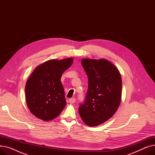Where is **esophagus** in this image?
<instances>
[{
  "label": "esophagus",
  "instance_id": "1",
  "mask_svg": "<svg viewBox=\"0 0 155 155\" xmlns=\"http://www.w3.org/2000/svg\"><path fill=\"white\" fill-rule=\"evenodd\" d=\"M69 102H70V104L75 103V99H74V98H71V99H69Z\"/></svg>",
  "mask_w": 155,
  "mask_h": 155
}]
</instances>
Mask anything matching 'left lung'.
Wrapping results in <instances>:
<instances>
[{"instance_id": "obj_1", "label": "left lung", "mask_w": 155, "mask_h": 155, "mask_svg": "<svg viewBox=\"0 0 155 155\" xmlns=\"http://www.w3.org/2000/svg\"><path fill=\"white\" fill-rule=\"evenodd\" d=\"M82 64L88 84L79 114L86 124L96 126L107 120L118 109L122 93L120 74L114 65L104 59H83Z\"/></svg>"}]
</instances>
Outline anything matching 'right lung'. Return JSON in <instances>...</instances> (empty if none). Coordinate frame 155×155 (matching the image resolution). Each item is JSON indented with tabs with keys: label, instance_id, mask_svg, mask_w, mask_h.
<instances>
[{
	"label": "right lung",
	"instance_id": "obj_1",
	"mask_svg": "<svg viewBox=\"0 0 155 155\" xmlns=\"http://www.w3.org/2000/svg\"><path fill=\"white\" fill-rule=\"evenodd\" d=\"M72 63L71 58L49 60L32 73L26 84V100L29 109L38 118L51 120L64 109L66 100L61 77Z\"/></svg>",
	"mask_w": 155,
	"mask_h": 155
}]
</instances>
